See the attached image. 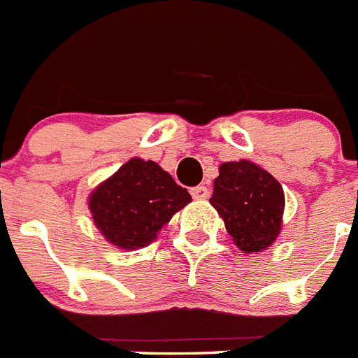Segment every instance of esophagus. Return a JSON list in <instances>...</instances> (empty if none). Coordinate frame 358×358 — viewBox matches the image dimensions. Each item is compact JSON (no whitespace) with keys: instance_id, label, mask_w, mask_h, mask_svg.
I'll list each match as a JSON object with an SVG mask.
<instances>
[{"instance_id":"obj_1","label":"esophagus","mask_w":358,"mask_h":358,"mask_svg":"<svg viewBox=\"0 0 358 358\" xmlns=\"http://www.w3.org/2000/svg\"><path fill=\"white\" fill-rule=\"evenodd\" d=\"M191 196L194 200H206L209 196V189L206 185H196V187L191 189Z\"/></svg>"}]
</instances>
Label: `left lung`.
<instances>
[{"instance_id": "left-lung-1", "label": "left lung", "mask_w": 358, "mask_h": 358, "mask_svg": "<svg viewBox=\"0 0 358 358\" xmlns=\"http://www.w3.org/2000/svg\"><path fill=\"white\" fill-rule=\"evenodd\" d=\"M209 202L245 254L261 252L278 239L285 209L283 187L259 165L248 159L220 165Z\"/></svg>"}]
</instances>
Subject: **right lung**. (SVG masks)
Returning <instances> with one entry per match:
<instances>
[{
	"label": "right lung",
	"instance_id": "1",
	"mask_svg": "<svg viewBox=\"0 0 358 358\" xmlns=\"http://www.w3.org/2000/svg\"><path fill=\"white\" fill-rule=\"evenodd\" d=\"M189 202L187 189L156 162L132 158L94 189L88 208L110 245L136 250L150 245L162 226Z\"/></svg>",
	"mask_w": 358,
	"mask_h": 358
}]
</instances>
